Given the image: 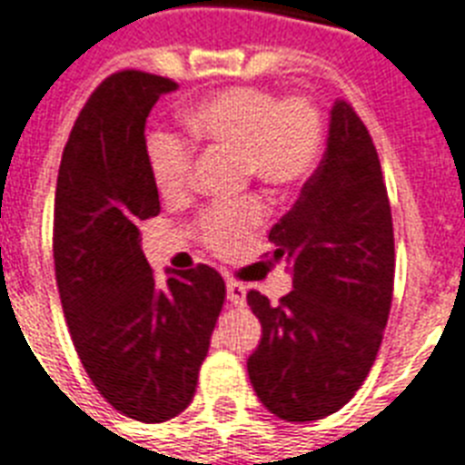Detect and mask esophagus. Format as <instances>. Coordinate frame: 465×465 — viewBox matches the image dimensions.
Listing matches in <instances>:
<instances>
[{
    "label": "esophagus",
    "mask_w": 465,
    "mask_h": 465,
    "mask_svg": "<svg viewBox=\"0 0 465 465\" xmlns=\"http://www.w3.org/2000/svg\"><path fill=\"white\" fill-rule=\"evenodd\" d=\"M226 298H229V303L232 305H243L245 286L239 284V282H233V279H229V282H226Z\"/></svg>",
    "instance_id": "34e87169"
}]
</instances>
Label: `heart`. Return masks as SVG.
I'll return each instance as SVG.
<instances>
[{
  "label": "heart",
  "mask_w": 465,
  "mask_h": 465,
  "mask_svg": "<svg viewBox=\"0 0 465 465\" xmlns=\"http://www.w3.org/2000/svg\"><path fill=\"white\" fill-rule=\"evenodd\" d=\"M195 143L239 154L243 172L274 188L303 183L318 167L324 147V119L303 95L282 97L258 85H236L200 100L181 116ZM145 162L164 200L188 195L195 172V147L186 135L154 128L145 135ZM258 198L239 205H213L195 220L200 241L217 255H233L262 222Z\"/></svg>",
  "instance_id": "b5f03b06"
}]
</instances>
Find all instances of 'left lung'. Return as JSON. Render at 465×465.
<instances>
[{"label": "left lung", "mask_w": 465, "mask_h": 465, "mask_svg": "<svg viewBox=\"0 0 465 465\" xmlns=\"http://www.w3.org/2000/svg\"><path fill=\"white\" fill-rule=\"evenodd\" d=\"M270 262L293 292L270 303L248 292L262 324L248 377L267 411L289 422L337 413L365 382L394 292V226L382 167L349 102L331 107L327 150L301 198L272 226Z\"/></svg>", "instance_id": "8db88e82"}]
</instances>
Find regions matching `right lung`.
I'll return each mask as SVG.
<instances>
[{
  "mask_svg": "<svg viewBox=\"0 0 465 465\" xmlns=\"http://www.w3.org/2000/svg\"><path fill=\"white\" fill-rule=\"evenodd\" d=\"M172 78L119 71L100 83L71 128L54 198V274L83 368L107 403L164 422L193 401L226 286L195 265L157 282L141 222L160 214L145 162V119Z\"/></svg>",
  "mask_w": 465,
  "mask_h": 465,
  "instance_id": "obj_1",
  "label": "right lung"
}]
</instances>
